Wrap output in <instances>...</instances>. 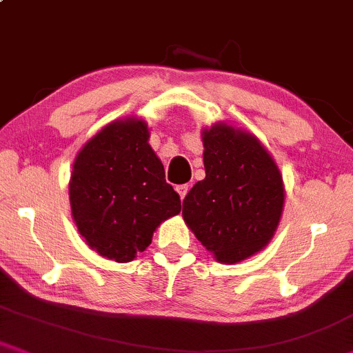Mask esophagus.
Listing matches in <instances>:
<instances>
[{
	"mask_svg": "<svg viewBox=\"0 0 353 353\" xmlns=\"http://www.w3.org/2000/svg\"><path fill=\"white\" fill-rule=\"evenodd\" d=\"M176 192H177V194H179L181 200H184V199H185V195H187V192H189V185H187V184L176 185Z\"/></svg>",
	"mask_w": 353,
	"mask_h": 353,
	"instance_id": "esophagus-1",
	"label": "esophagus"
}]
</instances>
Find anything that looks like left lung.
<instances>
[{
    "mask_svg": "<svg viewBox=\"0 0 353 353\" xmlns=\"http://www.w3.org/2000/svg\"><path fill=\"white\" fill-rule=\"evenodd\" d=\"M205 179L184 199L185 225L221 264H238L274 238L285 203L283 177L254 133L226 122L202 130Z\"/></svg>",
    "mask_w": 353,
    "mask_h": 353,
    "instance_id": "1",
    "label": "left lung"
}]
</instances>
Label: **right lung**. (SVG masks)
<instances>
[{
	"label": "right lung",
	"instance_id": "obj_1",
	"mask_svg": "<svg viewBox=\"0 0 353 353\" xmlns=\"http://www.w3.org/2000/svg\"><path fill=\"white\" fill-rule=\"evenodd\" d=\"M143 119L114 120L78 151L68 195L71 216L92 251L130 262L151 244L156 228L179 215L181 199L164 179Z\"/></svg>",
	"mask_w": 353,
	"mask_h": 353
}]
</instances>
